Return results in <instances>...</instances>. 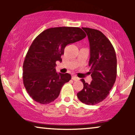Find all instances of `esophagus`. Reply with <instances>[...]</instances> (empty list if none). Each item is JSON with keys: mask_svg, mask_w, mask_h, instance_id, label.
<instances>
[{"mask_svg": "<svg viewBox=\"0 0 135 135\" xmlns=\"http://www.w3.org/2000/svg\"><path fill=\"white\" fill-rule=\"evenodd\" d=\"M72 80H79V78H78V77L75 76V75H72Z\"/></svg>", "mask_w": 135, "mask_h": 135, "instance_id": "obj_1", "label": "esophagus"}]
</instances>
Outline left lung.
I'll use <instances>...</instances> for the list:
<instances>
[{"label": "left lung", "mask_w": 135, "mask_h": 135, "mask_svg": "<svg viewBox=\"0 0 135 135\" xmlns=\"http://www.w3.org/2000/svg\"><path fill=\"white\" fill-rule=\"evenodd\" d=\"M90 47L89 66L92 77L90 84L82 79L84 88L77 94L79 100L86 105H96L108 97L115 82L117 58L114 48L100 31L84 28Z\"/></svg>", "instance_id": "1"}]
</instances>
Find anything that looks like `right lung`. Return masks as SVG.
Here are the masks:
<instances>
[{
	"label": "right lung",
	"mask_w": 135,
	"mask_h": 135,
	"mask_svg": "<svg viewBox=\"0 0 135 135\" xmlns=\"http://www.w3.org/2000/svg\"><path fill=\"white\" fill-rule=\"evenodd\" d=\"M86 35L78 27H55L44 30L34 39L23 66L25 89L34 101L47 104L55 100L70 74L56 72V61L61 62L68 44L76 42Z\"/></svg>",
	"instance_id": "obj_1"
}]
</instances>
